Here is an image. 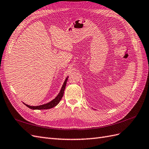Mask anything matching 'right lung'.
I'll use <instances>...</instances> for the list:
<instances>
[{"instance_id": "right-lung-1", "label": "right lung", "mask_w": 149, "mask_h": 149, "mask_svg": "<svg viewBox=\"0 0 149 149\" xmlns=\"http://www.w3.org/2000/svg\"><path fill=\"white\" fill-rule=\"evenodd\" d=\"M68 78H69V76H67L66 77L65 80L64 82H63L62 86L61 87V89L60 92H59L58 94L57 95V97L56 98L54 99L53 100H51L49 102L45 104H42L40 105H37V106H31V105H29L26 104L24 103L25 105L28 107L29 108L33 109V110H44V109H49L51 108H53L54 107H56V106L60 102V101L61 100V99L62 98V97L63 95V93H64V91H65V86H66V84H67V81L68 80Z\"/></svg>"}]
</instances>
